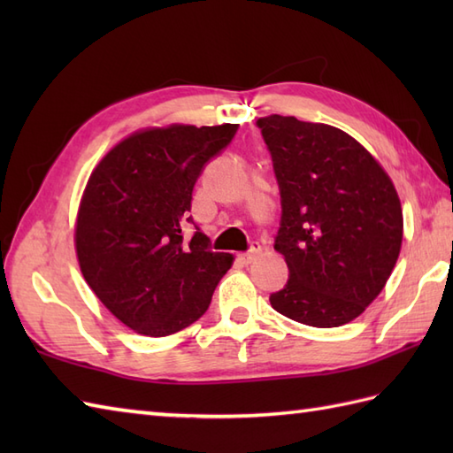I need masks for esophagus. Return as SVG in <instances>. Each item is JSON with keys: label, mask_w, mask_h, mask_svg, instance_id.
Returning a JSON list of instances; mask_svg holds the SVG:
<instances>
[{"label": "esophagus", "mask_w": 453, "mask_h": 453, "mask_svg": "<svg viewBox=\"0 0 453 453\" xmlns=\"http://www.w3.org/2000/svg\"><path fill=\"white\" fill-rule=\"evenodd\" d=\"M261 255V245L258 243H253V247H251V251L249 253H242V255H237V261L242 263V265H251L255 258Z\"/></svg>", "instance_id": "34e87169"}]
</instances>
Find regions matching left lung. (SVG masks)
<instances>
[{"label":"left lung","mask_w":453,"mask_h":453,"mask_svg":"<svg viewBox=\"0 0 453 453\" xmlns=\"http://www.w3.org/2000/svg\"><path fill=\"white\" fill-rule=\"evenodd\" d=\"M280 185L274 249L290 271L271 305L329 329L365 311L401 253L403 210L381 163L350 134L296 117L258 119Z\"/></svg>","instance_id":"8db88e82"}]
</instances>
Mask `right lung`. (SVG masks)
<instances>
[{
    "instance_id": "right-lung-1",
    "label": "right lung",
    "mask_w": 453,
    "mask_h": 453,
    "mask_svg": "<svg viewBox=\"0 0 453 453\" xmlns=\"http://www.w3.org/2000/svg\"><path fill=\"white\" fill-rule=\"evenodd\" d=\"M239 124H169L132 132L93 169L75 218V255L101 303L134 333L167 336L200 319L234 265L182 219L204 163ZM190 219V218H188Z\"/></svg>"
}]
</instances>
